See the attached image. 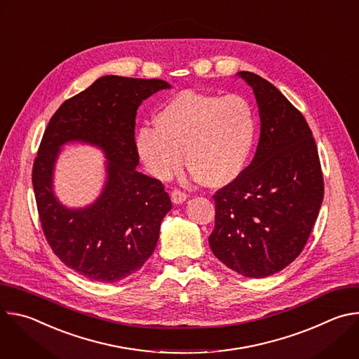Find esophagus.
Listing matches in <instances>:
<instances>
[{
	"mask_svg": "<svg viewBox=\"0 0 359 359\" xmlns=\"http://www.w3.org/2000/svg\"><path fill=\"white\" fill-rule=\"evenodd\" d=\"M170 197H172V201H173L175 204H180V203L186 201V198H187V194H186L184 191L179 190V189H175V190L172 191Z\"/></svg>",
	"mask_w": 359,
	"mask_h": 359,
	"instance_id": "esophagus-1",
	"label": "esophagus"
}]
</instances>
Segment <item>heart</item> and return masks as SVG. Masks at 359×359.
I'll use <instances>...</instances> for the list:
<instances>
[{"label":"heart","mask_w":359,"mask_h":359,"mask_svg":"<svg viewBox=\"0 0 359 359\" xmlns=\"http://www.w3.org/2000/svg\"><path fill=\"white\" fill-rule=\"evenodd\" d=\"M156 129L143 128L136 149L147 172L170 177L183 163L208 187H223L244 172L257 133V116L240 95L182 90L155 116Z\"/></svg>","instance_id":"obj_1"}]
</instances>
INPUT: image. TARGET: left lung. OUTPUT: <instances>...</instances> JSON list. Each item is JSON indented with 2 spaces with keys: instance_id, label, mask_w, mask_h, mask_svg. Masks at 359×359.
I'll return each mask as SVG.
<instances>
[{
  "instance_id": "1",
  "label": "left lung",
  "mask_w": 359,
  "mask_h": 359,
  "mask_svg": "<svg viewBox=\"0 0 359 359\" xmlns=\"http://www.w3.org/2000/svg\"><path fill=\"white\" fill-rule=\"evenodd\" d=\"M237 75L252 88L262 132L251 163L213 196L216 222L209 244L233 271L263 278L302 251L321 209L324 179L302 114L260 75Z\"/></svg>"
}]
</instances>
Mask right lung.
Returning <instances> with one entry per match:
<instances>
[{"instance_id":"right-lung-1","label":"right lung","mask_w":359,"mask_h":359,"mask_svg":"<svg viewBox=\"0 0 359 359\" xmlns=\"http://www.w3.org/2000/svg\"><path fill=\"white\" fill-rule=\"evenodd\" d=\"M170 85L162 79L107 75L65 100L50 118L32 168L45 238L57 257L92 281L115 283L137 271L155 251L172 209L161 180L136 170L135 118L142 102ZM85 141L106 151V187L85 210H68L52 190L60 146Z\"/></svg>"}]
</instances>
